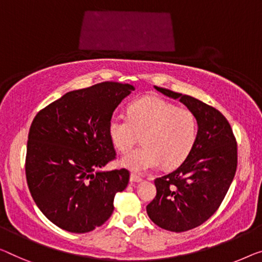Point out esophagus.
<instances>
[{
  "label": "esophagus",
  "mask_w": 262,
  "mask_h": 262,
  "mask_svg": "<svg viewBox=\"0 0 262 262\" xmlns=\"http://www.w3.org/2000/svg\"><path fill=\"white\" fill-rule=\"evenodd\" d=\"M141 180H142V178L140 177V175H136L134 173L130 174V181L132 182H140Z\"/></svg>",
  "instance_id": "esophagus-1"
}]
</instances>
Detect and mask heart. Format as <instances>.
Returning a JSON list of instances; mask_svg holds the SVG:
<instances>
[{
    "label": "heart",
    "mask_w": 262,
    "mask_h": 262,
    "mask_svg": "<svg viewBox=\"0 0 262 262\" xmlns=\"http://www.w3.org/2000/svg\"><path fill=\"white\" fill-rule=\"evenodd\" d=\"M199 122L194 112L161 97H143L128 108V118L113 114L108 135L120 153H127L141 138L143 146L132 150L121 165L136 173L182 162L198 138Z\"/></svg>",
    "instance_id": "b5f03b06"
}]
</instances>
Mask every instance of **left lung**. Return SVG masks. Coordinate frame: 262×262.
Masks as SVG:
<instances>
[{
	"instance_id": "8db88e82",
	"label": "left lung",
	"mask_w": 262,
	"mask_h": 262,
	"mask_svg": "<svg viewBox=\"0 0 262 262\" xmlns=\"http://www.w3.org/2000/svg\"><path fill=\"white\" fill-rule=\"evenodd\" d=\"M194 112L198 138L187 158L173 171L156 178V196L147 214L159 227L186 232L204 224L227 194L237 167V142L227 119L189 95L155 87Z\"/></svg>"
}]
</instances>
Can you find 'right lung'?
<instances>
[{"instance_id": "right-lung-1", "label": "right lung", "mask_w": 262, "mask_h": 262, "mask_svg": "<svg viewBox=\"0 0 262 262\" xmlns=\"http://www.w3.org/2000/svg\"><path fill=\"white\" fill-rule=\"evenodd\" d=\"M134 87L106 81L69 92L31 122L26 178L35 204L64 231L88 233L114 210L116 193L129 182L126 168L101 171L116 159L108 122Z\"/></svg>"}]
</instances>
